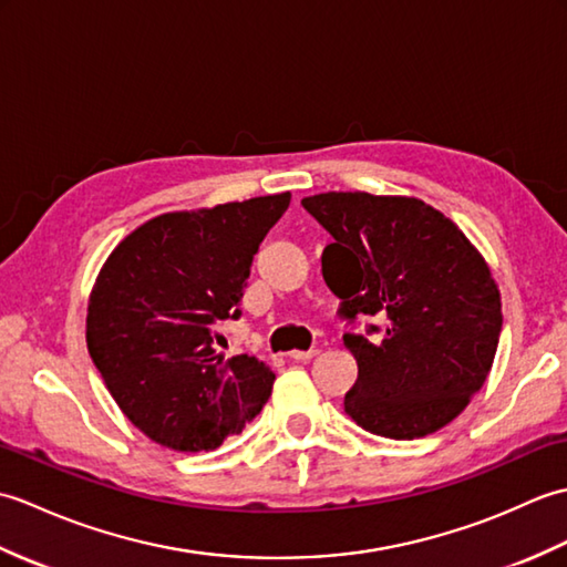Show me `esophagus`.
Instances as JSON below:
<instances>
[{
	"label": "esophagus",
	"mask_w": 567,
	"mask_h": 567,
	"mask_svg": "<svg viewBox=\"0 0 567 567\" xmlns=\"http://www.w3.org/2000/svg\"><path fill=\"white\" fill-rule=\"evenodd\" d=\"M315 355H317L315 348H311V351H292V353H290V358L297 360V363H305V360H311Z\"/></svg>",
	"instance_id": "esophagus-1"
}]
</instances>
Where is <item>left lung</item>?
Wrapping results in <instances>:
<instances>
[{"label":"left lung","mask_w":567,"mask_h":567,"mask_svg":"<svg viewBox=\"0 0 567 567\" xmlns=\"http://www.w3.org/2000/svg\"><path fill=\"white\" fill-rule=\"evenodd\" d=\"M302 207L333 236L321 272L339 315L378 317L343 333L358 380L343 406L375 436H429L483 388L502 331V302L485 258L449 216L414 197L323 192Z\"/></svg>","instance_id":"left-lung-1"}]
</instances>
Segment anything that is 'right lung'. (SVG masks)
Instances as JSON below:
<instances>
[{"mask_svg":"<svg viewBox=\"0 0 567 567\" xmlns=\"http://www.w3.org/2000/svg\"><path fill=\"white\" fill-rule=\"evenodd\" d=\"M292 195L173 212L106 258L87 305V348L118 409L165 449L214 451L260 414L275 375L252 355L214 351L240 317L252 256Z\"/></svg>","mask_w":567,"mask_h":567,"instance_id":"add662e5","label":"right lung"}]
</instances>
